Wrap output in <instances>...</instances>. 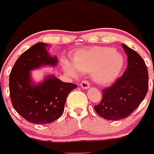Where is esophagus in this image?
<instances>
[{
    "instance_id": "34e87169",
    "label": "esophagus",
    "mask_w": 154,
    "mask_h": 154,
    "mask_svg": "<svg viewBox=\"0 0 154 154\" xmlns=\"http://www.w3.org/2000/svg\"><path fill=\"white\" fill-rule=\"evenodd\" d=\"M80 86H81V88H83V89H88V88H89L90 84L88 81L85 80V81H83L80 83Z\"/></svg>"
}]
</instances>
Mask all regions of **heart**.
<instances>
[{
    "label": "heart",
    "instance_id": "heart-1",
    "mask_svg": "<svg viewBox=\"0 0 154 154\" xmlns=\"http://www.w3.org/2000/svg\"><path fill=\"white\" fill-rule=\"evenodd\" d=\"M125 65L121 53L112 47H93L77 51L73 62L66 60L63 68L69 76L77 77L81 73H92L94 82L109 86L119 77Z\"/></svg>",
    "mask_w": 154,
    "mask_h": 154
}]
</instances>
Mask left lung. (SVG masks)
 I'll return each instance as SVG.
<instances>
[{
  "instance_id": "left-lung-1",
  "label": "left lung",
  "mask_w": 154,
  "mask_h": 154,
  "mask_svg": "<svg viewBox=\"0 0 154 154\" xmlns=\"http://www.w3.org/2000/svg\"><path fill=\"white\" fill-rule=\"evenodd\" d=\"M127 56L123 75L102 90L103 98L94 109L104 119L117 121L128 117L144 100L148 89V72L143 59L134 50L122 44Z\"/></svg>"
}]
</instances>
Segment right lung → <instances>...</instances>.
<instances>
[{
	"instance_id": "1",
	"label": "right lung",
	"mask_w": 154,
	"mask_h": 154,
	"mask_svg": "<svg viewBox=\"0 0 154 154\" xmlns=\"http://www.w3.org/2000/svg\"><path fill=\"white\" fill-rule=\"evenodd\" d=\"M48 44L38 42L23 53L15 62L10 75V93L15 111L32 124H50L64 111L68 94L77 88L74 83H64L54 74L46 75L35 83L31 71L45 66L55 67L57 56L48 51Z\"/></svg>"
}]
</instances>
